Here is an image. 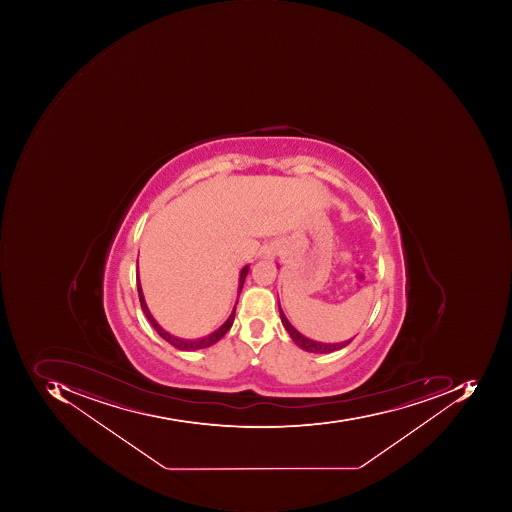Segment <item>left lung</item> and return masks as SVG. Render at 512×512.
<instances>
[{"mask_svg":"<svg viewBox=\"0 0 512 512\" xmlns=\"http://www.w3.org/2000/svg\"><path fill=\"white\" fill-rule=\"evenodd\" d=\"M280 308V304H278ZM281 323H283L284 329L291 335L295 345L300 346L303 351L314 352V354H329V352L338 351V349L345 348L351 343L352 340L343 341V343H320V341L311 340V338L304 337L297 329L289 323L288 318L284 315V312L280 308Z\"/></svg>","mask_w":512,"mask_h":512,"instance_id":"obj_1","label":"left lung"}]
</instances>
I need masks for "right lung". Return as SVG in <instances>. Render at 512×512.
I'll return each instance as SVG.
<instances>
[{
  "label": "right lung",
  "instance_id": "1",
  "mask_svg": "<svg viewBox=\"0 0 512 512\" xmlns=\"http://www.w3.org/2000/svg\"><path fill=\"white\" fill-rule=\"evenodd\" d=\"M249 266H244L241 269L240 274V283H238V295H240L241 289H243L244 280H246V275H248ZM137 289H138V298H140L141 309H143L144 314H146L147 320L149 323L154 326L155 331L158 332L161 338L169 343V345L175 346V348L180 349V351H197V349L209 348V346L215 345L218 340L224 337V334L231 329L232 323H234L235 318V308H237V303H235L234 311L229 315L228 320L224 321L221 324L220 328L217 331L212 332V334L206 335V337L197 338V340H184V338L174 337V335L169 334V332L164 331L161 328L160 324L155 321V318L152 317L151 312L147 309L146 301H144L143 291H141L140 280H138L137 275Z\"/></svg>",
  "mask_w": 512,
  "mask_h": 512
}]
</instances>
